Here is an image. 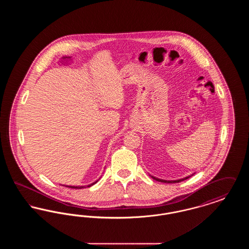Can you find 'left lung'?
<instances>
[{
	"mask_svg": "<svg viewBox=\"0 0 249 249\" xmlns=\"http://www.w3.org/2000/svg\"><path fill=\"white\" fill-rule=\"evenodd\" d=\"M190 178V177H188V178H183V179H179V180H175V181H167V180H162V179H159V178L152 177V178L155 179V180H157V181H160V182H163V183H178V182H181V181H183V180H186V179H188V178Z\"/></svg>",
	"mask_w": 249,
	"mask_h": 249,
	"instance_id": "obj_1",
	"label": "left lung"
}]
</instances>
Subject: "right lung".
I'll return each mask as SVG.
<instances>
[{"label":"right lung","mask_w":249,"mask_h":249,"mask_svg":"<svg viewBox=\"0 0 249 249\" xmlns=\"http://www.w3.org/2000/svg\"><path fill=\"white\" fill-rule=\"evenodd\" d=\"M95 183H97V181L94 182V183H92V184H90V185H89V186H88V187H91L92 185H94ZM66 187L71 188V189H76V190H77V189H82V188H84V187H72V186H70V187H69V186H66Z\"/></svg>","instance_id":"obj_1"}]
</instances>
